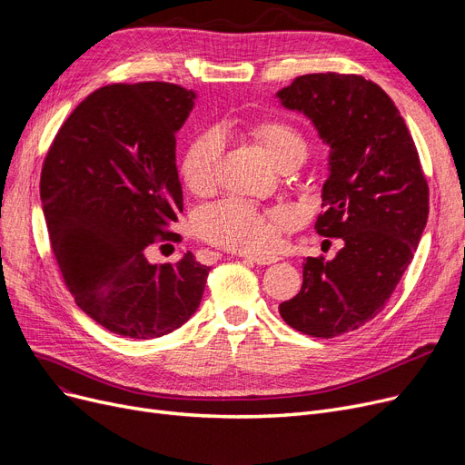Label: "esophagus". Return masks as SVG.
I'll return each mask as SVG.
<instances>
[{"label": "esophagus", "mask_w": 465, "mask_h": 465, "mask_svg": "<svg viewBox=\"0 0 465 465\" xmlns=\"http://www.w3.org/2000/svg\"><path fill=\"white\" fill-rule=\"evenodd\" d=\"M247 260L258 263V265H270L275 263L279 258L277 256H270V254H254V256H247Z\"/></svg>", "instance_id": "esophagus-1"}]
</instances>
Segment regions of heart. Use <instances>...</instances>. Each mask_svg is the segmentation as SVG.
<instances>
[{
	"instance_id": "1",
	"label": "heart",
	"mask_w": 465,
	"mask_h": 465,
	"mask_svg": "<svg viewBox=\"0 0 465 465\" xmlns=\"http://www.w3.org/2000/svg\"><path fill=\"white\" fill-rule=\"evenodd\" d=\"M251 132L281 169L290 163L300 165L305 158L303 137L286 122L258 120ZM220 154L223 137L214 130H205L190 141L181 162V177L192 192L203 193L213 188ZM292 223L294 218L284 209L260 211L245 202L228 200L203 209L195 220V230L218 247L235 252H262L275 247Z\"/></svg>"
}]
</instances>
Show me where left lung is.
Here are the masks:
<instances>
[{
  "instance_id": "1",
  "label": "left lung",
  "mask_w": 465,
  "mask_h": 465,
  "mask_svg": "<svg viewBox=\"0 0 465 465\" xmlns=\"http://www.w3.org/2000/svg\"><path fill=\"white\" fill-rule=\"evenodd\" d=\"M330 144L316 233L345 247L326 262L307 258L282 321L311 337L358 330L384 309L422 237L430 190L417 146L388 94L361 75L311 73L277 92Z\"/></svg>"
}]
</instances>
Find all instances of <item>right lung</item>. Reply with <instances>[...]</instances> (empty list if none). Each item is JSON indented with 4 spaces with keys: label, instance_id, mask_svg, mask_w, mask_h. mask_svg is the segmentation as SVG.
Instances as JSON below:
<instances>
[{
    "label": "right lung",
    "instance_id": "1",
    "mask_svg": "<svg viewBox=\"0 0 465 465\" xmlns=\"http://www.w3.org/2000/svg\"><path fill=\"white\" fill-rule=\"evenodd\" d=\"M195 94L171 83L109 84L58 130L41 169V203L60 273L100 326L132 339L181 328L202 303L211 267L186 252L151 263L154 241H181L175 134Z\"/></svg>",
    "mask_w": 465,
    "mask_h": 465
}]
</instances>
